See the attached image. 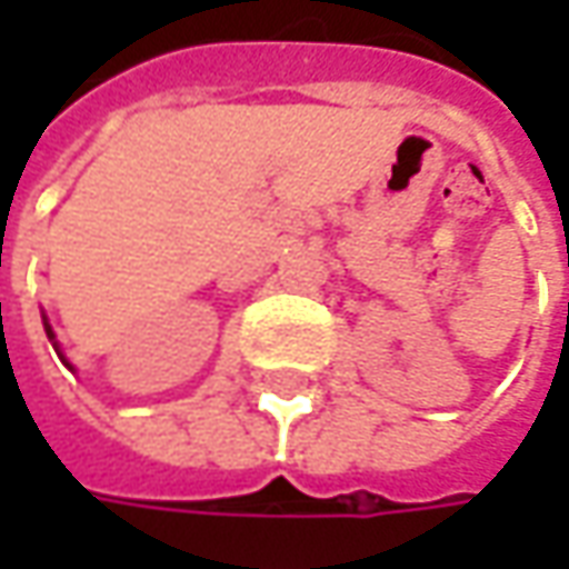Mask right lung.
I'll use <instances>...</instances> for the list:
<instances>
[{
	"mask_svg": "<svg viewBox=\"0 0 569 569\" xmlns=\"http://www.w3.org/2000/svg\"><path fill=\"white\" fill-rule=\"evenodd\" d=\"M47 336H50V339H53V332H50V326H47Z\"/></svg>",
	"mask_w": 569,
	"mask_h": 569,
	"instance_id": "1",
	"label": "right lung"
}]
</instances>
